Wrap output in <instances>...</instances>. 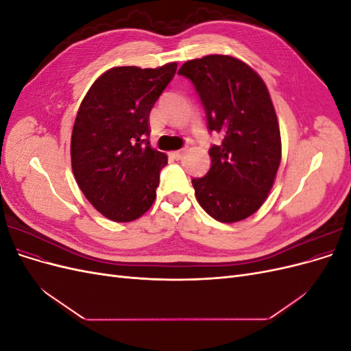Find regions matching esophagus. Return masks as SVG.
Here are the masks:
<instances>
[{
    "label": "esophagus",
    "mask_w": 351,
    "mask_h": 351,
    "mask_svg": "<svg viewBox=\"0 0 351 351\" xmlns=\"http://www.w3.org/2000/svg\"><path fill=\"white\" fill-rule=\"evenodd\" d=\"M184 154H186V149H180V151L171 152V156L176 159V161H180V159H183Z\"/></svg>",
    "instance_id": "obj_1"
}]
</instances>
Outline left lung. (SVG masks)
I'll use <instances>...</instances> for the list:
<instances>
[{
    "label": "left lung",
    "mask_w": 351,
    "mask_h": 351,
    "mask_svg": "<svg viewBox=\"0 0 351 351\" xmlns=\"http://www.w3.org/2000/svg\"><path fill=\"white\" fill-rule=\"evenodd\" d=\"M178 74L193 82L209 130L222 134V143L209 149L208 174L192 180L199 205L226 224L246 219L267 200L281 162L267 84L244 61L219 54L190 60Z\"/></svg>",
    "instance_id": "1"
}]
</instances>
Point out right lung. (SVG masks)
Instances as JSON below:
<instances>
[{
  "instance_id": "right-lung-1",
  "label": "right lung",
  "mask_w": 351,
  "mask_h": 351,
  "mask_svg": "<svg viewBox=\"0 0 351 351\" xmlns=\"http://www.w3.org/2000/svg\"><path fill=\"white\" fill-rule=\"evenodd\" d=\"M176 70L177 62L112 67L84 95L71 133V169L105 218L130 222L154 205L168 158L146 141L149 112Z\"/></svg>"
}]
</instances>
